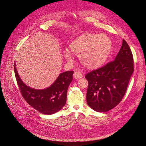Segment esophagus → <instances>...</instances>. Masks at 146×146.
Returning <instances> with one entry per match:
<instances>
[{
	"label": "esophagus",
	"instance_id": "1",
	"mask_svg": "<svg viewBox=\"0 0 146 146\" xmlns=\"http://www.w3.org/2000/svg\"><path fill=\"white\" fill-rule=\"evenodd\" d=\"M73 77L75 78V79L78 80L80 78H82L83 75L81 73L79 72V71H75V72L74 73V74H73Z\"/></svg>",
	"mask_w": 146,
	"mask_h": 146
}]
</instances>
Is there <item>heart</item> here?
<instances>
[{"mask_svg": "<svg viewBox=\"0 0 146 146\" xmlns=\"http://www.w3.org/2000/svg\"><path fill=\"white\" fill-rule=\"evenodd\" d=\"M111 43L110 38L103 34L85 33L71 41L69 48L73 53L79 55L81 63L87 69H96L103 64L110 54ZM64 58L73 60L70 52L65 50Z\"/></svg>", "mask_w": 146, "mask_h": 146, "instance_id": "b5f03b06", "label": "heart"}]
</instances>
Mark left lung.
Masks as SVG:
<instances>
[{
    "mask_svg": "<svg viewBox=\"0 0 146 146\" xmlns=\"http://www.w3.org/2000/svg\"><path fill=\"white\" fill-rule=\"evenodd\" d=\"M134 71V59L127 43L122 45L115 60L85 75L88 82L86 102L98 112L115 107L124 96Z\"/></svg>",
    "mask_w": 146,
    "mask_h": 146,
    "instance_id": "obj_1",
    "label": "left lung"
}]
</instances>
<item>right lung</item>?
<instances>
[{
    "mask_svg": "<svg viewBox=\"0 0 146 146\" xmlns=\"http://www.w3.org/2000/svg\"><path fill=\"white\" fill-rule=\"evenodd\" d=\"M15 75L23 97L31 106L43 114L56 113L66 102L67 90L73 80V71L61 73L52 84L45 89L37 90L26 85L17 73L14 63Z\"/></svg>",
    "mask_w": 146,
    "mask_h": 146,
    "instance_id": "right-lung-1",
    "label": "right lung"
}]
</instances>
